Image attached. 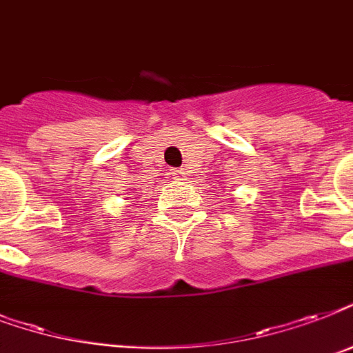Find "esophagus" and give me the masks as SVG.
Returning <instances> with one entry per match:
<instances>
[{
  "mask_svg": "<svg viewBox=\"0 0 353 353\" xmlns=\"http://www.w3.org/2000/svg\"><path fill=\"white\" fill-rule=\"evenodd\" d=\"M172 176L176 177V179H185V177H187V172L183 170V168H174V170H172Z\"/></svg>",
  "mask_w": 353,
  "mask_h": 353,
  "instance_id": "obj_1",
  "label": "esophagus"
}]
</instances>
